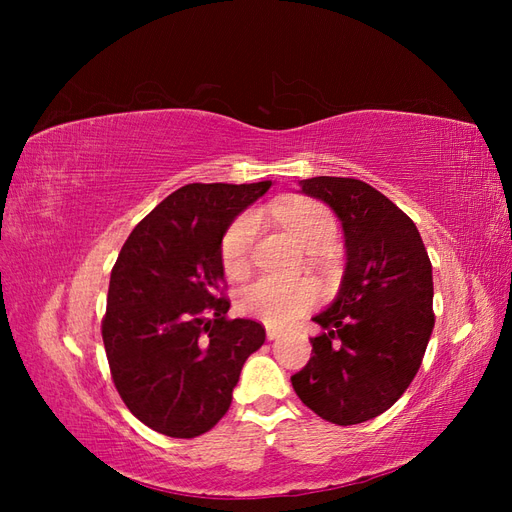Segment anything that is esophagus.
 Instances as JSON below:
<instances>
[{"label": "esophagus", "mask_w": 512, "mask_h": 512, "mask_svg": "<svg viewBox=\"0 0 512 512\" xmlns=\"http://www.w3.org/2000/svg\"><path fill=\"white\" fill-rule=\"evenodd\" d=\"M280 329H273V327H267V339H277L280 337Z\"/></svg>", "instance_id": "34e87169"}]
</instances>
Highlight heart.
Instances as JSON below:
<instances>
[{"label": "heart", "instance_id": "b5f03b06", "mask_svg": "<svg viewBox=\"0 0 512 512\" xmlns=\"http://www.w3.org/2000/svg\"><path fill=\"white\" fill-rule=\"evenodd\" d=\"M277 218L290 235L309 252H324L337 239V220L329 207L318 200H294L275 209ZM260 230L258 215L247 211L230 222L220 243V258L226 275L243 277L250 271L252 252ZM320 299V288L309 277L299 280H277L258 277L243 286L237 294V309L271 327H286L303 316Z\"/></svg>", "mask_w": 512, "mask_h": 512}]
</instances>
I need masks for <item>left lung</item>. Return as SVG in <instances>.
<instances>
[{
	"instance_id": "left-lung-1",
	"label": "left lung",
	"mask_w": 512,
	"mask_h": 512,
	"mask_svg": "<svg viewBox=\"0 0 512 512\" xmlns=\"http://www.w3.org/2000/svg\"><path fill=\"white\" fill-rule=\"evenodd\" d=\"M344 228L348 267L335 303L314 320L312 359L292 389L335 425L389 410L414 380L433 331L431 260L421 235L393 200L352 177L303 179Z\"/></svg>"
}]
</instances>
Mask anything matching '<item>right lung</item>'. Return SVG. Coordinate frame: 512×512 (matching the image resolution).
Returning <instances> with one entry per match:
<instances>
[{
	"label": "right lung",
	"mask_w": 512,
	"mask_h": 512,
	"mask_svg": "<svg viewBox=\"0 0 512 512\" xmlns=\"http://www.w3.org/2000/svg\"><path fill=\"white\" fill-rule=\"evenodd\" d=\"M271 188L188 183L136 224L111 271L102 339L123 404L153 431L196 438L228 412L256 320L228 318L222 235Z\"/></svg>",
	"instance_id": "obj_1"
}]
</instances>
